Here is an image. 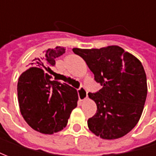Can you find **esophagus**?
<instances>
[{
    "label": "esophagus",
    "mask_w": 156,
    "mask_h": 156,
    "mask_svg": "<svg viewBox=\"0 0 156 156\" xmlns=\"http://www.w3.org/2000/svg\"><path fill=\"white\" fill-rule=\"evenodd\" d=\"M78 98L80 101H83L86 98H88V92L84 88H80L78 90Z\"/></svg>",
    "instance_id": "obj_1"
}]
</instances>
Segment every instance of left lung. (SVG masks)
Wrapping results in <instances>:
<instances>
[{
  "mask_svg": "<svg viewBox=\"0 0 156 156\" xmlns=\"http://www.w3.org/2000/svg\"><path fill=\"white\" fill-rule=\"evenodd\" d=\"M94 74L103 88L89 98L97 113L88 120L89 130L104 140L124 136L137 124L147 96L144 67L134 55L119 46L81 49L73 48Z\"/></svg>",
  "mask_w": 156,
  "mask_h": 156,
  "instance_id": "8db88e82",
  "label": "left lung"
}]
</instances>
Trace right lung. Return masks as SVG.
<instances>
[{"mask_svg":"<svg viewBox=\"0 0 156 156\" xmlns=\"http://www.w3.org/2000/svg\"><path fill=\"white\" fill-rule=\"evenodd\" d=\"M64 48H48L20 75L17 96L20 111L30 127L41 134H52L68 124L73 109L78 105V92L67 83L50 81L45 73L55 66L56 58L65 52Z\"/></svg>","mask_w":156,"mask_h":156,"instance_id":"1","label":"right lung"}]
</instances>
